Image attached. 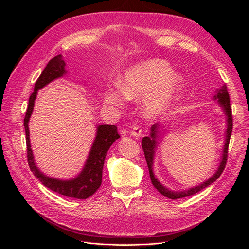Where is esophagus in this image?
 <instances>
[{
    "label": "esophagus",
    "mask_w": 249,
    "mask_h": 249,
    "mask_svg": "<svg viewBox=\"0 0 249 249\" xmlns=\"http://www.w3.org/2000/svg\"><path fill=\"white\" fill-rule=\"evenodd\" d=\"M141 129L139 125H134L132 127V131H131V135L133 137H140L141 136Z\"/></svg>",
    "instance_id": "esophagus-1"
}]
</instances>
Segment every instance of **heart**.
Masks as SVG:
<instances>
[{"label":"heart","mask_w":249,"mask_h":249,"mask_svg":"<svg viewBox=\"0 0 249 249\" xmlns=\"http://www.w3.org/2000/svg\"><path fill=\"white\" fill-rule=\"evenodd\" d=\"M118 89L104 91V101L124 107L126 100H139L144 96L141 112L146 118H156L166 113L184 89V78L173 72L163 59H148L131 65L117 80Z\"/></svg>","instance_id":"b5f03b06"}]
</instances>
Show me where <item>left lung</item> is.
I'll use <instances>...</instances> for the list:
<instances>
[{
	"label": "left lung",
	"instance_id": "1",
	"mask_svg": "<svg viewBox=\"0 0 249 249\" xmlns=\"http://www.w3.org/2000/svg\"><path fill=\"white\" fill-rule=\"evenodd\" d=\"M213 100L217 101L218 105H219L220 108L223 110L225 116H227V130H225V135H224V145L222 148V154L220 158V162L219 165H218L217 169L215 170L214 175L206 179L205 182H202L201 184H198L197 186H194L189 188V189L186 190H178L175 191L168 189L166 186H164L159 179L157 178L154 173V160H155V156H156V150L158 145H159V142L161 141L159 138H160V133L161 131L164 130V124H155L150 127V135L146 137H143L142 139V148L143 152H144L145 156V160L148 166V171H149V177L150 180H152V184L156 189L159 191L161 194H163L164 196H166L170 199H178V198H183L186 196H189V195H193L195 193L199 192L200 190L205 189L206 187L210 186L211 184H213L215 180L221 176V173L225 167V164H227V158H228V148L230 144V139H231V135L232 131V116H231V104H230V95L227 89V85H222L219 89L216 90V93L213 96ZM162 139V138H160Z\"/></svg>",
	"mask_w": 249,
	"mask_h": 249
}]
</instances>
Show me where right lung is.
<instances>
[{"label":"right lung","mask_w":249,"mask_h":249,"mask_svg":"<svg viewBox=\"0 0 249 249\" xmlns=\"http://www.w3.org/2000/svg\"><path fill=\"white\" fill-rule=\"evenodd\" d=\"M66 73L67 71L65 70V62L62 59V55H58L50 60L46 69L43 70L39 78L37 79L35 83L34 91L30 95L28 109L24 120L28 163L33 175L52 191L64 195V196L67 197L86 199L94 194L102 184L105 158H106V155L110 146L113 144V142L120 137L117 132V126L113 124H96L95 138L93 140L91 148H90L84 167L82 168V171L77 177L70 179L52 178L47 176L46 173H43L37 167L31 148V143H30L29 120L32 115L38 90L47 86L54 80L62 78Z\"/></svg>","instance_id":"add662e5"}]
</instances>
